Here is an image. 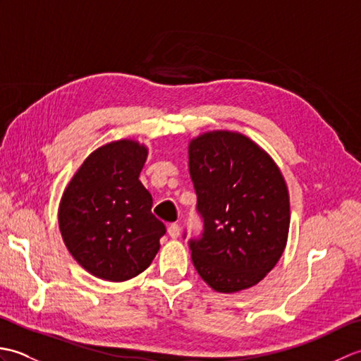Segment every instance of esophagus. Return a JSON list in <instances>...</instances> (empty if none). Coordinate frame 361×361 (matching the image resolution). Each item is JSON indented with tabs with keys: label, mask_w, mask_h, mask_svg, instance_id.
I'll return each mask as SVG.
<instances>
[{
	"label": "esophagus",
	"mask_w": 361,
	"mask_h": 361,
	"mask_svg": "<svg viewBox=\"0 0 361 361\" xmlns=\"http://www.w3.org/2000/svg\"><path fill=\"white\" fill-rule=\"evenodd\" d=\"M180 225H176V224H171L169 225V228H167V233H169V235L172 237V239H176V237H180Z\"/></svg>",
	"instance_id": "1"
}]
</instances>
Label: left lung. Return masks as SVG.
<instances>
[{"label":"left lung","mask_w":361,"mask_h":361,"mask_svg":"<svg viewBox=\"0 0 361 361\" xmlns=\"http://www.w3.org/2000/svg\"><path fill=\"white\" fill-rule=\"evenodd\" d=\"M189 173L203 221L189 239L195 270L221 293L256 286L287 243L290 202L278 166L247 136L212 132L189 144Z\"/></svg>","instance_id":"1"}]
</instances>
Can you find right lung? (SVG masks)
Segmentation results:
<instances>
[{
    "mask_svg": "<svg viewBox=\"0 0 361 361\" xmlns=\"http://www.w3.org/2000/svg\"><path fill=\"white\" fill-rule=\"evenodd\" d=\"M145 158L147 149L135 141L104 145L83 161L60 202L66 248L101 279L121 282L142 273L166 234L140 181Z\"/></svg>",
    "mask_w": 361,
    "mask_h": 361,
    "instance_id": "obj_1",
    "label": "right lung"
}]
</instances>
